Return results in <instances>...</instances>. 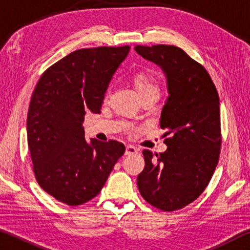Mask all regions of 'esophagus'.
<instances>
[{
    "label": "esophagus",
    "mask_w": 250,
    "mask_h": 250,
    "mask_svg": "<svg viewBox=\"0 0 250 250\" xmlns=\"http://www.w3.org/2000/svg\"><path fill=\"white\" fill-rule=\"evenodd\" d=\"M138 149L133 146H125V155H133L138 153Z\"/></svg>",
    "instance_id": "1"
}]
</instances>
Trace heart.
Segmentation results:
<instances>
[{
	"label": "heart",
	"instance_id": "1",
	"mask_svg": "<svg viewBox=\"0 0 250 250\" xmlns=\"http://www.w3.org/2000/svg\"><path fill=\"white\" fill-rule=\"evenodd\" d=\"M133 83L135 89L140 97H143L149 92L159 91L158 84L154 83V80L147 75L145 74H137L133 76Z\"/></svg>",
	"mask_w": 250,
	"mask_h": 250
}]
</instances>
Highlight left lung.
I'll use <instances>...</instances> for the list:
<instances>
[{
	"instance_id": "8db88e82",
	"label": "left lung",
	"mask_w": 250,
	"mask_h": 250,
	"mask_svg": "<svg viewBox=\"0 0 250 250\" xmlns=\"http://www.w3.org/2000/svg\"><path fill=\"white\" fill-rule=\"evenodd\" d=\"M135 52L159 65L168 98L161 112L164 153L143 150L146 166L138 175L142 197L164 211L191 204L208 185L221 153L219 97L209 74L173 45H137Z\"/></svg>"
}]
</instances>
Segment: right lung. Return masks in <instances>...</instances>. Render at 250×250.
Segmentation results:
<instances>
[{
	"label": "right lung",
	"instance_id": "right-lung-1",
	"mask_svg": "<svg viewBox=\"0 0 250 250\" xmlns=\"http://www.w3.org/2000/svg\"><path fill=\"white\" fill-rule=\"evenodd\" d=\"M130 46L83 48L44 71L33 91L27 115V143L37 183L69 206L99 194L122 143L84 139L87 111L100 113L104 94Z\"/></svg>",
	"mask_w": 250,
	"mask_h": 250
}]
</instances>
